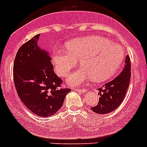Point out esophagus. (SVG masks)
Returning a JSON list of instances; mask_svg holds the SVG:
<instances>
[{"label": "esophagus", "mask_w": 147, "mask_h": 147, "mask_svg": "<svg viewBox=\"0 0 147 147\" xmlns=\"http://www.w3.org/2000/svg\"><path fill=\"white\" fill-rule=\"evenodd\" d=\"M74 90H76V91H77V92H80V93H84V92H85V91H87V90H86V89H83V88H75Z\"/></svg>", "instance_id": "esophagus-1"}]
</instances>
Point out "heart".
Wrapping results in <instances>:
<instances>
[{
	"label": "heart",
	"mask_w": 147,
	"mask_h": 147,
	"mask_svg": "<svg viewBox=\"0 0 147 147\" xmlns=\"http://www.w3.org/2000/svg\"><path fill=\"white\" fill-rule=\"evenodd\" d=\"M67 51H55L53 63L59 76L66 77L77 64L83 66L68 78L70 85H78L92 78L96 82L107 80L115 73L125 57L122 47L101 36H88L71 40Z\"/></svg>",
	"instance_id": "heart-1"
}]
</instances>
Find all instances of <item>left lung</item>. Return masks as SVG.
Returning a JSON list of instances; mask_svg holds the SVG:
<instances>
[{
    "instance_id": "left-lung-1",
    "label": "left lung",
    "mask_w": 147,
    "mask_h": 147,
    "mask_svg": "<svg viewBox=\"0 0 147 147\" xmlns=\"http://www.w3.org/2000/svg\"><path fill=\"white\" fill-rule=\"evenodd\" d=\"M131 75V60L129 56H127L125 66L120 75L97 89L100 97L97 105L90 108L91 110L97 114H107L116 109L126 95Z\"/></svg>"
}]
</instances>
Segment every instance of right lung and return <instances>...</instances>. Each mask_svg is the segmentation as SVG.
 Wrapping results in <instances>:
<instances>
[{
    "instance_id": "1",
    "label": "right lung",
    "mask_w": 147,
    "mask_h": 147,
    "mask_svg": "<svg viewBox=\"0 0 147 147\" xmlns=\"http://www.w3.org/2000/svg\"><path fill=\"white\" fill-rule=\"evenodd\" d=\"M37 34L20 47L13 63L16 90L24 105L40 117L54 115L63 104L69 88L54 73L51 57L37 45Z\"/></svg>"
}]
</instances>
